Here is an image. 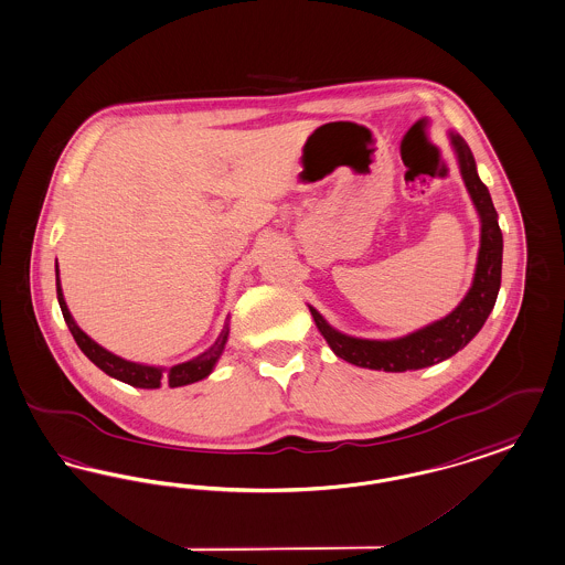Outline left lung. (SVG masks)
Instances as JSON below:
<instances>
[{"label":"left lung","instance_id":"obj_1","mask_svg":"<svg viewBox=\"0 0 565 565\" xmlns=\"http://www.w3.org/2000/svg\"><path fill=\"white\" fill-rule=\"evenodd\" d=\"M450 140L458 158L462 181L467 184V191L481 221V244L475 267L473 286L450 316L433 321L402 339L367 340L347 337L334 330L313 307H309L321 337L344 362L383 372H407L429 367L465 349L481 330V326L486 323V319L497 305L502 273V233L498 226L497 210L488 186L477 174V166L469 145L462 140V136L454 132Z\"/></svg>","mask_w":565,"mask_h":565}]
</instances>
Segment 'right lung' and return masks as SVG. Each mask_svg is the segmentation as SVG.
<instances>
[{"label": "right lung", "instance_id": "1", "mask_svg": "<svg viewBox=\"0 0 565 565\" xmlns=\"http://www.w3.org/2000/svg\"><path fill=\"white\" fill-rule=\"evenodd\" d=\"M56 294H58V305L63 317L67 321L68 330L73 334V339L77 342V347L84 351V355L90 360L94 365H98L105 374L114 376L121 383L132 384L138 388H159L161 384L168 386H184V384L198 383L205 379L216 362L221 360L223 351H225L226 337H228V323H225L221 337L216 342L203 351L202 355L189 360V362L172 365V367H158V365H145V363L128 362L121 360L114 353H109L107 349H103L100 344H96L94 340L73 321V317L68 313L67 302L63 298V290H61V279H58V265H56Z\"/></svg>", "mask_w": 565, "mask_h": 565}]
</instances>
